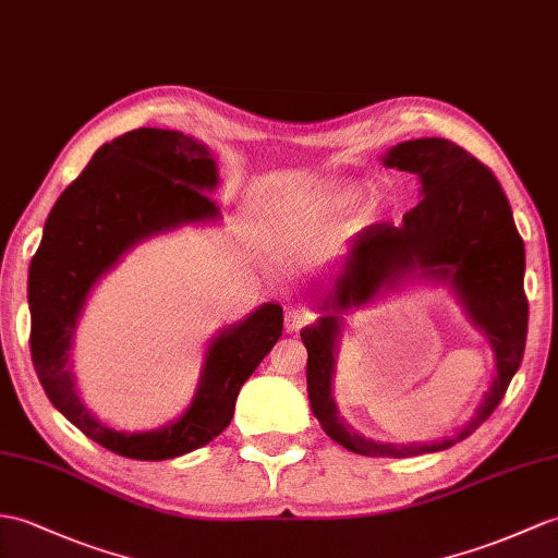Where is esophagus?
I'll return each instance as SVG.
<instances>
[{
  "instance_id": "1",
  "label": "esophagus",
  "mask_w": 558,
  "mask_h": 558,
  "mask_svg": "<svg viewBox=\"0 0 558 558\" xmlns=\"http://www.w3.org/2000/svg\"><path fill=\"white\" fill-rule=\"evenodd\" d=\"M306 323H311V316L306 311H300V308L284 311V330L288 332H300Z\"/></svg>"
}]
</instances>
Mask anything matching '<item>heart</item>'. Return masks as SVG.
<instances>
[{"label":"heart","instance_id":"b5f03b06","mask_svg":"<svg viewBox=\"0 0 558 558\" xmlns=\"http://www.w3.org/2000/svg\"><path fill=\"white\" fill-rule=\"evenodd\" d=\"M354 194H356L354 185L328 183V185L316 187L314 192L304 194L302 199H296L290 211L294 216H335L352 204ZM258 204H264V202L258 199Z\"/></svg>","mask_w":558,"mask_h":558}]
</instances>
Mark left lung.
<instances>
[{
	"label": "left lung",
	"mask_w": 558,
	"mask_h": 558,
	"mask_svg": "<svg viewBox=\"0 0 558 558\" xmlns=\"http://www.w3.org/2000/svg\"><path fill=\"white\" fill-rule=\"evenodd\" d=\"M383 166L418 175L421 202L399 226L375 223L356 235L330 284L314 280L311 304L320 311L302 330L308 404L335 442L361 457L407 459L454 447L473 435L499 407L521 368L527 335L523 290L525 247L507 194L469 151L445 137L407 140L385 151ZM411 279L447 283L464 313L496 354V378L472 421L435 444L397 446L356 434L333 404V366L343 329L341 316Z\"/></svg>",
	"instance_id": "obj_1"
}]
</instances>
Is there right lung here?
<instances>
[{
	"instance_id": "1",
	"label": "right lung",
	"mask_w": 558,
	"mask_h": 558,
	"mask_svg": "<svg viewBox=\"0 0 558 558\" xmlns=\"http://www.w3.org/2000/svg\"><path fill=\"white\" fill-rule=\"evenodd\" d=\"M211 149L197 137L137 128L101 145L51 206L28 270L31 354L59 413L125 459L166 461L209 445L235 413L240 387L282 335V306L266 302L206 344L190 407L157 430H121L87 409L71 349L95 284L140 242L183 226L218 223Z\"/></svg>"
}]
</instances>
